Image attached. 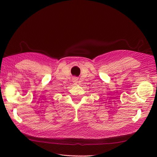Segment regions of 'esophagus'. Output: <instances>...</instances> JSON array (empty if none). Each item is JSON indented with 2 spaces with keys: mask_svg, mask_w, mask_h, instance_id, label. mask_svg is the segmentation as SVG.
I'll return each mask as SVG.
<instances>
[{
  "mask_svg": "<svg viewBox=\"0 0 157 157\" xmlns=\"http://www.w3.org/2000/svg\"><path fill=\"white\" fill-rule=\"evenodd\" d=\"M73 82H74V83H78V79H76V78L73 79Z\"/></svg>",
  "mask_w": 157,
  "mask_h": 157,
  "instance_id": "1",
  "label": "esophagus"
}]
</instances>
